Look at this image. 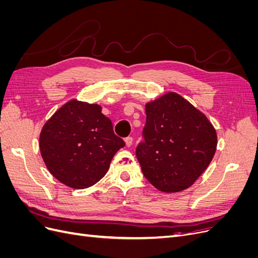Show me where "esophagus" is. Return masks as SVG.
I'll use <instances>...</instances> for the list:
<instances>
[{
  "label": "esophagus",
  "instance_id": "34e87169",
  "mask_svg": "<svg viewBox=\"0 0 258 258\" xmlns=\"http://www.w3.org/2000/svg\"><path fill=\"white\" fill-rule=\"evenodd\" d=\"M124 142H126V145L128 147H130L132 145V142H134V139H132L131 137H128V138L124 139Z\"/></svg>",
  "mask_w": 258,
  "mask_h": 258
}]
</instances>
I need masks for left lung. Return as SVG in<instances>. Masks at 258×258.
<instances>
[{"label":"left lung","mask_w":258,"mask_h":258,"mask_svg":"<svg viewBox=\"0 0 258 258\" xmlns=\"http://www.w3.org/2000/svg\"><path fill=\"white\" fill-rule=\"evenodd\" d=\"M145 112L144 141L136 150L144 176L163 192L188 188L213 159V124L176 92L146 103Z\"/></svg>","instance_id":"1"}]
</instances>
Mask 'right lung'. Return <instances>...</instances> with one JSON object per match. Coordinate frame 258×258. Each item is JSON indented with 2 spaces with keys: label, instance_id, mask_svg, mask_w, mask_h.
Segmentation results:
<instances>
[{
  "label": "right lung",
  "instance_id": "obj_1",
  "mask_svg": "<svg viewBox=\"0 0 258 258\" xmlns=\"http://www.w3.org/2000/svg\"><path fill=\"white\" fill-rule=\"evenodd\" d=\"M99 104L70 100L45 122L40 151L49 172L76 189L102 178L116 152L124 146Z\"/></svg>",
  "mask_w": 258,
  "mask_h": 258
}]
</instances>
